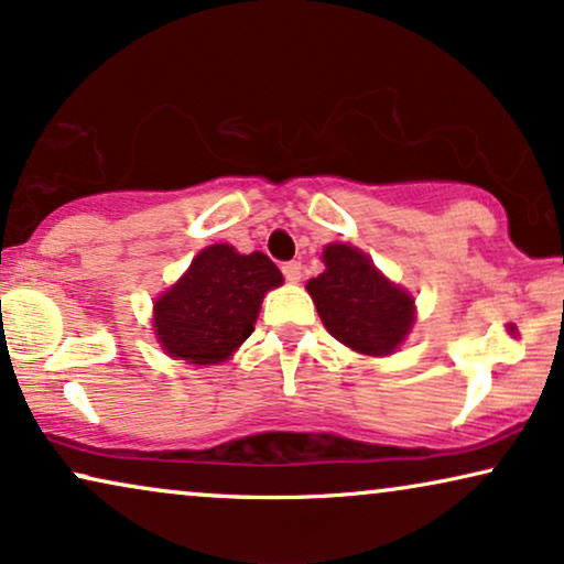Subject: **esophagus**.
<instances>
[{
	"mask_svg": "<svg viewBox=\"0 0 564 564\" xmlns=\"http://www.w3.org/2000/svg\"><path fill=\"white\" fill-rule=\"evenodd\" d=\"M281 270H283V275H286V281H291V283L302 281V262H299V260L283 262Z\"/></svg>",
	"mask_w": 564,
	"mask_h": 564,
	"instance_id": "34e87169",
	"label": "esophagus"
}]
</instances>
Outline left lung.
<instances>
[{"label":"left lung","mask_w":564,"mask_h":564,"mask_svg":"<svg viewBox=\"0 0 564 564\" xmlns=\"http://www.w3.org/2000/svg\"><path fill=\"white\" fill-rule=\"evenodd\" d=\"M322 260L325 273L312 278L306 291L329 335L366 356L392 352L415 319L412 299L356 247L329 245Z\"/></svg>","instance_id":"obj_1"}]
</instances>
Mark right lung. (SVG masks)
Masks as SVG:
<instances>
[{"instance_id":"right-lung-1","label":"right lung","mask_w":564,"mask_h":564,"mask_svg":"<svg viewBox=\"0 0 564 564\" xmlns=\"http://www.w3.org/2000/svg\"><path fill=\"white\" fill-rule=\"evenodd\" d=\"M281 283L268 254L206 247L154 306L162 348L191 364H219L252 335L262 296Z\"/></svg>"}]
</instances>
